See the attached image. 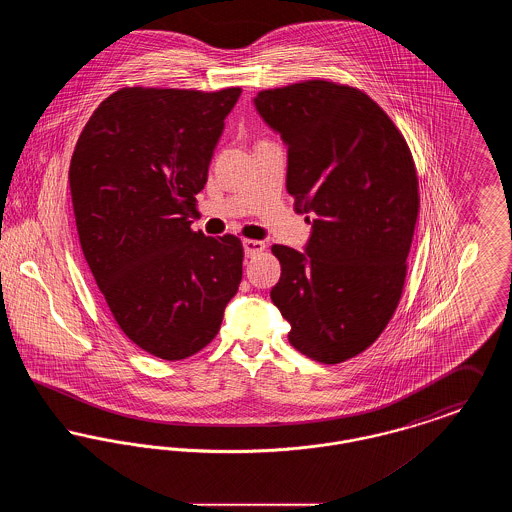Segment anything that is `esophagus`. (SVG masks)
I'll use <instances>...</instances> for the list:
<instances>
[{
    "label": "esophagus",
    "mask_w": 512,
    "mask_h": 512,
    "mask_svg": "<svg viewBox=\"0 0 512 512\" xmlns=\"http://www.w3.org/2000/svg\"><path fill=\"white\" fill-rule=\"evenodd\" d=\"M244 251L247 257L259 255L261 251H265V242H259V240H244Z\"/></svg>",
    "instance_id": "34e87169"
}]
</instances>
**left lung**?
Returning a JSON list of instances; mask_svg holds the SVG:
<instances>
[{
	"label": "left lung",
	"mask_w": 512,
	"mask_h": 512,
	"mask_svg": "<svg viewBox=\"0 0 512 512\" xmlns=\"http://www.w3.org/2000/svg\"><path fill=\"white\" fill-rule=\"evenodd\" d=\"M288 146V194L311 213L305 253L272 245L282 276L270 299L309 359L338 365L388 326L407 276L420 195L413 153L365 92L303 80L255 98Z\"/></svg>",
	"instance_id": "8db88e82"
}]
</instances>
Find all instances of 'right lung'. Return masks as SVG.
<instances>
[{
    "label": "right lung",
    "instance_id": "obj_1",
    "mask_svg": "<svg viewBox=\"0 0 512 512\" xmlns=\"http://www.w3.org/2000/svg\"><path fill=\"white\" fill-rule=\"evenodd\" d=\"M240 94L121 88L74 147L69 186L86 263L128 340L165 361L215 340L242 282L240 238H209L190 220Z\"/></svg>",
    "mask_w": 512,
    "mask_h": 512
}]
</instances>
